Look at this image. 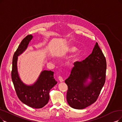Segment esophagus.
<instances>
[{
  "mask_svg": "<svg viewBox=\"0 0 122 122\" xmlns=\"http://www.w3.org/2000/svg\"><path fill=\"white\" fill-rule=\"evenodd\" d=\"M58 80H59V81H60V82L64 81V80H63V79H62V77H61V76H60L59 77H58Z\"/></svg>",
  "mask_w": 122,
  "mask_h": 122,
  "instance_id": "1",
  "label": "esophagus"
}]
</instances>
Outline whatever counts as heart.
<instances>
[{"instance_id": "b5f03b06", "label": "heart", "mask_w": 122, "mask_h": 122, "mask_svg": "<svg viewBox=\"0 0 122 122\" xmlns=\"http://www.w3.org/2000/svg\"><path fill=\"white\" fill-rule=\"evenodd\" d=\"M77 50V47L73 45H67L64 48V52L65 53H72L76 51ZM81 56V52L80 51H78L75 54L73 55L69 60H68L66 62V64L67 66H71L72 64H74V63L76 62L77 61L80 60V58Z\"/></svg>"}]
</instances>
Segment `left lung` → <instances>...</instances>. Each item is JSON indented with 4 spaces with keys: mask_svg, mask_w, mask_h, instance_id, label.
Wrapping results in <instances>:
<instances>
[{
    "mask_svg": "<svg viewBox=\"0 0 122 122\" xmlns=\"http://www.w3.org/2000/svg\"><path fill=\"white\" fill-rule=\"evenodd\" d=\"M106 68V58L96 42L88 57L75 62L65 80L68 86L66 100L71 108L83 109L95 103L105 84Z\"/></svg>",
    "mask_w": 122,
    "mask_h": 122,
    "instance_id": "left-lung-1",
    "label": "left lung"
}]
</instances>
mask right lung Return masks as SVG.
I'll return each instance as SVG.
<instances>
[{
    "label": "right lung",
    "mask_w": 122,
    "mask_h": 122,
    "mask_svg": "<svg viewBox=\"0 0 122 122\" xmlns=\"http://www.w3.org/2000/svg\"><path fill=\"white\" fill-rule=\"evenodd\" d=\"M32 38L31 35L24 38L14 53L11 79L19 99L31 108L40 109L47 104L50 99V91L57 84V81L53 77L54 72L47 70L42 71L36 81L32 85H26L21 80L17 70L18 56L27 49Z\"/></svg>",
    "instance_id": "obj_1"
}]
</instances>
